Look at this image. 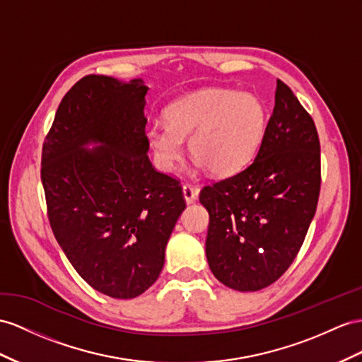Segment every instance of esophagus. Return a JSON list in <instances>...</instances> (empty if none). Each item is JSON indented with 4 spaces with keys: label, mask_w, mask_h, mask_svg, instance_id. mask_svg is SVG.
<instances>
[{
    "label": "esophagus",
    "mask_w": 362,
    "mask_h": 362,
    "mask_svg": "<svg viewBox=\"0 0 362 362\" xmlns=\"http://www.w3.org/2000/svg\"><path fill=\"white\" fill-rule=\"evenodd\" d=\"M183 197L187 200V203H194L199 197V188L194 187L191 183H185L183 185Z\"/></svg>",
    "instance_id": "34e87169"
}]
</instances>
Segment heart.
<instances>
[{
  "mask_svg": "<svg viewBox=\"0 0 362 362\" xmlns=\"http://www.w3.org/2000/svg\"><path fill=\"white\" fill-rule=\"evenodd\" d=\"M163 124L148 128L146 141L159 168L170 173L182 159L183 142L211 174L229 175L252 160L264 137L267 115L247 93L208 88L177 99Z\"/></svg>",
  "mask_w": 362,
  "mask_h": 362,
  "instance_id": "1",
  "label": "heart"
}]
</instances>
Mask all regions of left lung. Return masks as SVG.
Returning a JSON list of instances; mask_svg holds the SVG:
<instances>
[{
	"mask_svg": "<svg viewBox=\"0 0 362 362\" xmlns=\"http://www.w3.org/2000/svg\"><path fill=\"white\" fill-rule=\"evenodd\" d=\"M321 189L320 137L312 116L281 79L255 160L206 185V258L220 283L242 292L276 281L298 255Z\"/></svg>",
	"mask_w": 362,
	"mask_h": 362,
	"instance_id": "left-lung-1",
	"label": "left lung"
}]
</instances>
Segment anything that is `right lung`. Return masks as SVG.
<instances>
[{
	"label": "right lung",
	"instance_id": "1",
	"mask_svg": "<svg viewBox=\"0 0 362 362\" xmlns=\"http://www.w3.org/2000/svg\"><path fill=\"white\" fill-rule=\"evenodd\" d=\"M148 87L104 75L62 98L42 144L41 180L54 238L98 292L136 298L157 278L187 206L180 180L148 159ZM99 141L102 147L84 151Z\"/></svg>",
	"mask_w": 362,
	"mask_h": 362
}]
</instances>
